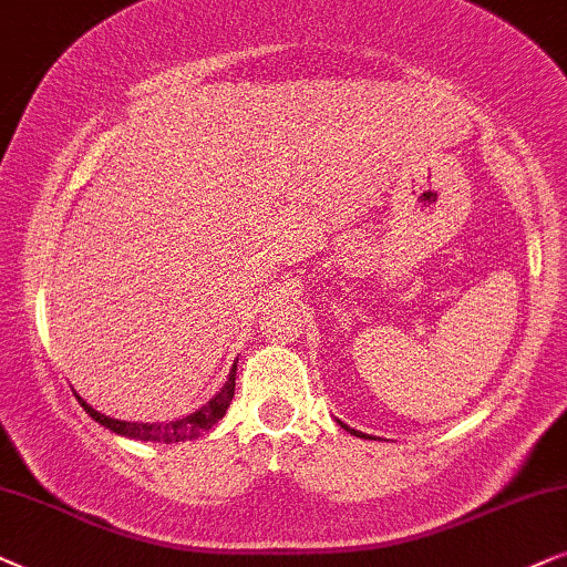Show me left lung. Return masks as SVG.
<instances>
[{
  "instance_id": "obj_1",
  "label": "left lung",
  "mask_w": 567,
  "mask_h": 567,
  "mask_svg": "<svg viewBox=\"0 0 567 567\" xmlns=\"http://www.w3.org/2000/svg\"><path fill=\"white\" fill-rule=\"evenodd\" d=\"M344 427H347V425H344ZM347 430H350V427H347ZM352 433H354V435H360V433H358V430H352Z\"/></svg>"
}]
</instances>
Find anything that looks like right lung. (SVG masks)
Listing matches in <instances>:
<instances>
[{
	"instance_id": "add662e5",
	"label": "right lung",
	"mask_w": 567,
	"mask_h": 567,
	"mask_svg": "<svg viewBox=\"0 0 567 567\" xmlns=\"http://www.w3.org/2000/svg\"><path fill=\"white\" fill-rule=\"evenodd\" d=\"M233 394H236V365L225 381V386L217 391V396L213 402L202 406L199 412L188 414L184 420H173V422H124V420H113L105 417L97 410H93L87 402L80 404L85 406V412L93 417L95 422H101L103 427L113 430V433L126 435V437H137V441H155V443H178V441H192V437H199L202 433H207L209 427L217 425L223 420L225 410H228L233 402Z\"/></svg>"
}]
</instances>
